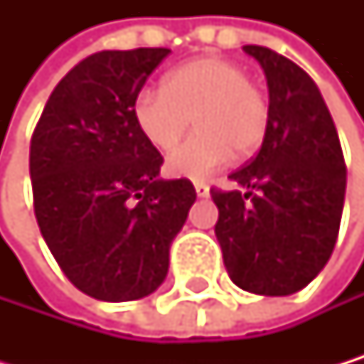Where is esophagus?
Returning a JSON list of instances; mask_svg holds the SVG:
<instances>
[{
    "mask_svg": "<svg viewBox=\"0 0 364 364\" xmlns=\"http://www.w3.org/2000/svg\"><path fill=\"white\" fill-rule=\"evenodd\" d=\"M194 190H196V196H200V198L209 196V186H207V183H203V181H198V183H194Z\"/></svg>",
    "mask_w": 364,
    "mask_h": 364,
    "instance_id": "obj_1",
    "label": "esophagus"
}]
</instances>
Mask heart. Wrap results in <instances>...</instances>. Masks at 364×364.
Returning <instances> with one entry per match:
<instances>
[{
	"instance_id": "b5f03b06",
	"label": "heart",
	"mask_w": 364,
	"mask_h": 364,
	"mask_svg": "<svg viewBox=\"0 0 364 364\" xmlns=\"http://www.w3.org/2000/svg\"><path fill=\"white\" fill-rule=\"evenodd\" d=\"M192 117L198 131L168 159V172L205 178L233 152L251 157L259 150L269 133L271 105L245 65L218 56H200L174 67L161 89H146L133 102L137 131L159 152L178 146Z\"/></svg>"
}]
</instances>
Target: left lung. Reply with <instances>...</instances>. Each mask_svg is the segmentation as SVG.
<instances>
[{
	"mask_svg": "<svg viewBox=\"0 0 364 364\" xmlns=\"http://www.w3.org/2000/svg\"><path fill=\"white\" fill-rule=\"evenodd\" d=\"M264 69L271 124L257 155L231 172L240 190L212 188L216 237L235 286L282 297L326 267L341 227L345 159L334 119L304 69L271 48L245 46Z\"/></svg>",
	"mask_w": 364,
	"mask_h": 364,
	"instance_id": "1",
	"label": "left lung"
}]
</instances>
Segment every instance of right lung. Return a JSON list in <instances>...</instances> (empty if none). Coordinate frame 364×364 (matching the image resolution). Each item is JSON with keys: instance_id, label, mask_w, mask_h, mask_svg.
Segmentation results:
<instances>
[{"instance_id": "obj_1", "label": "right lung", "mask_w": 364, "mask_h": 364, "mask_svg": "<svg viewBox=\"0 0 364 364\" xmlns=\"http://www.w3.org/2000/svg\"><path fill=\"white\" fill-rule=\"evenodd\" d=\"M166 48L105 50L52 91L30 139L34 216L60 271L100 301L155 292L196 190L159 178L164 157L135 127L133 102Z\"/></svg>"}]
</instances>
